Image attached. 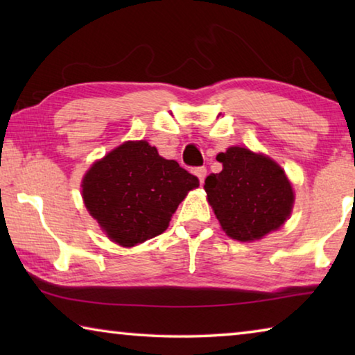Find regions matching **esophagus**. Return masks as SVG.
Masks as SVG:
<instances>
[{
  "label": "esophagus",
  "instance_id": "esophagus-1",
  "mask_svg": "<svg viewBox=\"0 0 355 355\" xmlns=\"http://www.w3.org/2000/svg\"><path fill=\"white\" fill-rule=\"evenodd\" d=\"M194 173H196L197 177H199L200 183H203V180H205V177H207V167H205V166H202V167H196V169H194Z\"/></svg>",
  "mask_w": 355,
  "mask_h": 355
}]
</instances>
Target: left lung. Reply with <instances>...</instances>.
I'll return each instance as SVG.
<instances>
[{
  "label": "left lung",
  "mask_w": 355,
  "mask_h": 355,
  "mask_svg": "<svg viewBox=\"0 0 355 355\" xmlns=\"http://www.w3.org/2000/svg\"><path fill=\"white\" fill-rule=\"evenodd\" d=\"M216 159L224 169L208 175L203 188L227 235L254 241L277 230L294 202L291 183L282 167L243 147H230Z\"/></svg>",
  "instance_id": "8db88e82"
}]
</instances>
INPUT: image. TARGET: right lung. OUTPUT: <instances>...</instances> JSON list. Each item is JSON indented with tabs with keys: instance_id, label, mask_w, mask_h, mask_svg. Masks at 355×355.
<instances>
[{
	"instance_id": "1",
	"label": "right lung",
	"mask_w": 355,
	"mask_h": 355,
	"mask_svg": "<svg viewBox=\"0 0 355 355\" xmlns=\"http://www.w3.org/2000/svg\"><path fill=\"white\" fill-rule=\"evenodd\" d=\"M84 205L114 243L133 248L163 233L188 191L199 186L146 141L125 142L83 180Z\"/></svg>"
}]
</instances>
